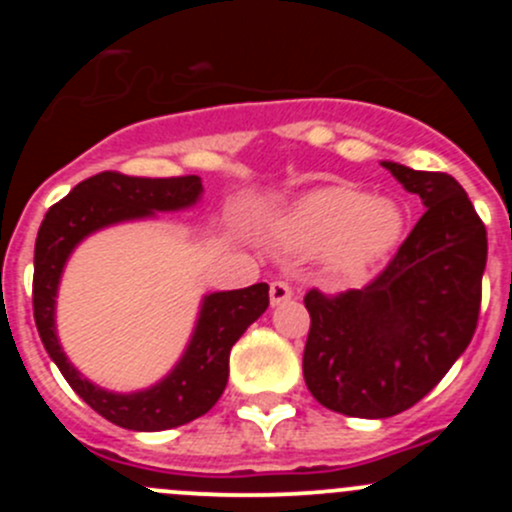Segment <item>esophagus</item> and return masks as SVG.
<instances>
[{
	"label": "esophagus",
	"mask_w": 512,
	"mask_h": 512,
	"mask_svg": "<svg viewBox=\"0 0 512 512\" xmlns=\"http://www.w3.org/2000/svg\"><path fill=\"white\" fill-rule=\"evenodd\" d=\"M292 294H294V289H292V285H289V282H285V280H275L270 285V302L272 304H282V302H287V299H292Z\"/></svg>",
	"instance_id": "obj_1"
}]
</instances>
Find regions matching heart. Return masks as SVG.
<instances>
[{"mask_svg": "<svg viewBox=\"0 0 512 512\" xmlns=\"http://www.w3.org/2000/svg\"><path fill=\"white\" fill-rule=\"evenodd\" d=\"M401 232L404 215L394 203L349 188H329L312 195L287 220L282 240L302 252L342 245L347 265H364L394 250Z\"/></svg>", "mask_w": 512, "mask_h": 512, "instance_id": "heart-1", "label": "heart"}]
</instances>
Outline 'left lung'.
Here are the masks:
<instances>
[{"label":"left lung","instance_id":"1","mask_svg":"<svg viewBox=\"0 0 512 512\" xmlns=\"http://www.w3.org/2000/svg\"><path fill=\"white\" fill-rule=\"evenodd\" d=\"M426 213L361 289L304 294V381L327 409L389 418L418 404L471 344L488 237L456 178L384 163Z\"/></svg>","mask_w":512,"mask_h":512}]
</instances>
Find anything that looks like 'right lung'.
Masks as SVG:
<instances>
[{
    "label": "right lung",
    "instance_id": "right-lung-1",
    "mask_svg": "<svg viewBox=\"0 0 512 512\" xmlns=\"http://www.w3.org/2000/svg\"><path fill=\"white\" fill-rule=\"evenodd\" d=\"M198 175L143 178L103 170L81 180L66 198L44 215L34 245L32 304L34 322L44 349L69 381L71 389L103 418L131 431H165L208 414L223 396L230 374V349L270 304V285L257 282L245 289L205 297L193 342L173 374L138 394H111L81 379L69 364L54 332V299L61 270L79 240L103 225L151 215L156 210L188 208L198 200Z\"/></svg>",
    "mask_w": 512,
    "mask_h": 512
}]
</instances>
